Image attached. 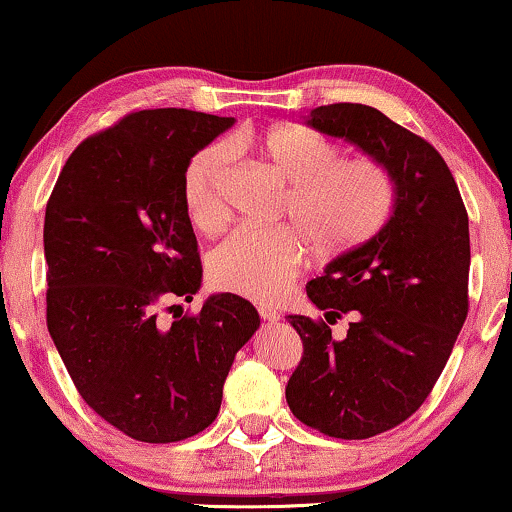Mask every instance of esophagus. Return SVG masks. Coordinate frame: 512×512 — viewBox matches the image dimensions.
<instances>
[{
	"mask_svg": "<svg viewBox=\"0 0 512 512\" xmlns=\"http://www.w3.org/2000/svg\"><path fill=\"white\" fill-rule=\"evenodd\" d=\"M257 313H259V318L266 320V322H276L278 320V311H276V308H271V306H257Z\"/></svg>",
	"mask_w": 512,
	"mask_h": 512,
	"instance_id": "esophagus-1",
	"label": "esophagus"
}]
</instances>
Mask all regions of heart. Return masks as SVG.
<instances>
[{"label":"heart","instance_id":"b5f03b06","mask_svg":"<svg viewBox=\"0 0 512 512\" xmlns=\"http://www.w3.org/2000/svg\"><path fill=\"white\" fill-rule=\"evenodd\" d=\"M234 150H255L290 185L280 218L292 229H234L208 255L220 290L273 301L299 276L306 249L315 259H343L380 236L397 211V178L376 157H343L329 136L306 127H273L262 136H234ZM229 148L206 143L183 171V204L190 222L213 232L225 220Z\"/></svg>","mask_w":512,"mask_h":512}]
</instances>
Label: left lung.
<instances>
[{"instance_id":"8db88e82","label":"left lung","mask_w":512,"mask_h":512,"mask_svg":"<svg viewBox=\"0 0 512 512\" xmlns=\"http://www.w3.org/2000/svg\"><path fill=\"white\" fill-rule=\"evenodd\" d=\"M306 125L357 143L397 178L385 232L306 285L325 318H287L304 343L287 406L320 434L362 441L406 422L455 348L469 315V213L441 153L373 106H318ZM345 312L351 329L334 342L328 325Z\"/></svg>"}]
</instances>
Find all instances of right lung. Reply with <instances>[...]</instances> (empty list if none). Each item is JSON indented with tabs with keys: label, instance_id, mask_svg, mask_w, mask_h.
Listing matches in <instances>:
<instances>
[{
	"label": "right lung",
	"instance_id": "right-lung-1",
	"mask_svg": "<svg viewBox=\"0 0 512 512\" xmlns=\"http://www.w3.org/2000/svg\"><path fill=\"white\" fill-rule=\"evenodd\" d=\"M232 118L129 111L69 155L46 204V322L78 394L141 443H176L218 417L234 355L259 327L250 301L215 294L167 327L201 283L183 171Z\"/></svg>",
	"mask_w": 512,
	"mask_h": 512
}]
</instances>
